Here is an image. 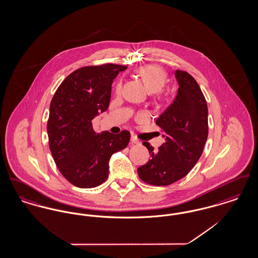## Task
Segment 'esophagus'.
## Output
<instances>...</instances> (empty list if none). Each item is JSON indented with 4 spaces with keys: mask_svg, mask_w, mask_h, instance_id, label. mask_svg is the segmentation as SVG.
<instances>
[{
    "mask_svg": "<svg viewBox=\"0 0 258 258\" xmlns=\"http://www.w3.org/2000/svg\"><path fill=\"white\" fill-rule=\"evenodd\" d=\"M131 141H132V143H134V144H140L139 139H138L136 136H135V135H133V136H132Z\"/></svg>",
    "mask_w": 258,
    "mask_h": 258,
    "instance_id": "1",
    "label": "esophagus"
}]
</instances>
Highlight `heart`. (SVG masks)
Returning a JSON list of instances; mask_svg holds the SVG:
<instances>
[{
	"instance_id": "heart-1",
	"label": "heart",
	"mask_w": 258,
	"mask_h": 258,
	"mask_svg": "<svg viewBox=\"0 0 258 258\" xmlns=\"http://www.w3.org/2000/svg\"><path fill=\"white\" fill-rule=\"evenodd\" d=\"M137 74L142 78L149 91L152 93L159 92L161 90V88L164 86L167 79V74L165 73V71L157 64L143 66L137 70ZM121 90H122V81L120 80L116 84L115 91L116 93H120Z\"/></svg>"
}]
</instances>
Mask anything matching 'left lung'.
<instances>
[{"label":"left lung","mask_w":258,"mask_h":258,"mask_svg":"<svg viewBox=\"0 0 258 258\" xmlns=\"http://www.w3.org/2000/svg\"><path fill=\"white\" fill-rule=\"evenodd\" d=\"M177 96L156 123L164 133L165 142L151 155L146 164L137 169L139 178L153 185H168L184 178L200 159L208 137V107L197 80L177 70Z\"/></svg>","instance_id":"obj_1"}]
</instances>
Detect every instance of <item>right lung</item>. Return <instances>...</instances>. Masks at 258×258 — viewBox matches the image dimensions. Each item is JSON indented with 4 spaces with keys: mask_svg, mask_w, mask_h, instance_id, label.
<instances>
[{
    "mask_svg": "<svg viewBox=\"0 0 258 258\" xmlns=\"http://www.w3.org/2000/svg\"><path fill=\"white\" fill-rule=\"evenodd\" d=\"M125 66L105 63L80 68L57 89L50 103L47 135L54 161L75 186L91 188L108 177L111 156L127 146L131 134H96L92 120L107 110L113 80Z\"/></svg>",
    "mask_w": 258,
    "mask_h": 258,
    "instance_id": "right-lung-1",
    "label": "right lung"
}]
</instances>
